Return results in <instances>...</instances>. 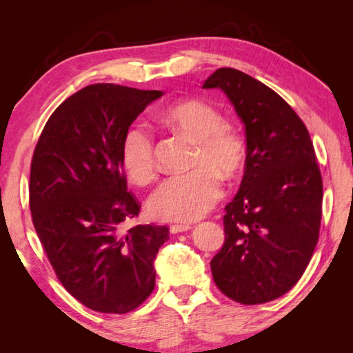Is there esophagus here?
Here are the masks:
<instances>
[{
  "label": "esophagus",
  "mask_w": 353,
  "mask_h": 353,
  "mask_svg": "<svg viewBox=\"0 0 353 353\" xmlns=\"http://www.w3.org/2000/svg\"><path fill=\"white\" fill-rule=\"evenodd\" d=\"M191 229V224H172L170 228L171 234H181V232H186Z\"/></svg>",
  "instance_id": "34e87169"
}]
</instances>
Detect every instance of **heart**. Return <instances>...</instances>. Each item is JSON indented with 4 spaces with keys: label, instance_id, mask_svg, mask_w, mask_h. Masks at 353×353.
<instances>
[{
    "label": "heart",
    "instance_id": "b5f03b06",
    "mask_svg": "<svg viewBox=\"0 0 353 353\" xmlns=\"http://www.w3.org/2000/svg\"><path fill=\"white\" fill-rule=\"evenodd\" d=\"M171 129L196 142L194 167L174 174L157 186L147 201L150 215L163 221H194L206 215L223 197L224 177H235L243 170L247 150L243 138L224 124L221 114L201 100H183L162 112ZM121 163L134 183L152 181L156 170L153 138L144 125L127 130L121 147Z\"/></svg>",
    "mask_w": 353,
    "mask_h": 353
}]
</instances>
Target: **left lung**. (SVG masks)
Wrapping results in <instances>:
<instances>
[{
    "label": "left lung",
    "mask_w": 353,
    "mask_h": 353,
    "mask_svg": "<svg viewBox=\"0 0 353 353\" xmlns=\"http://www.w3.org/2000/svg\"><path fill=\"white\" fill-rule=\"evenodd\" d=\"M221 89L244 124L239 191L224 208V244L211 261L223 294L243 305L288 292L319 241L323 183L310 133L290 104L259 80L220 68L203 83Z\"/></svg>",
    "instance_id": "1"
}]
</instances>
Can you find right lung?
Returning a JSON list of instances; mask_svg holds the SVG:
<instances>
[{
  "instance_id": "add662e5",
  "label": "right lung",
  "mask_w": 353,
  "mask_h": 353,
  "mask_svg": "<svg viewBox=\"0 0 353 353\" xmlns=\"http://www.w3.org/2000/svg\"><path fill=\"white\" fill-rule=\"evenodd\" d=\"M162 91L97 83L66 99L45 124L30 171V211L65 290L88 308L125 314L152 294L153 262L167 226L124 221L139 214L127 191V130Z\"/></svg>"
}]
</instances>
